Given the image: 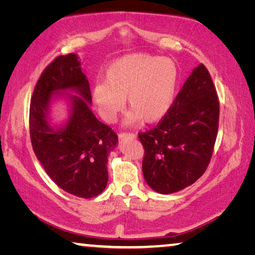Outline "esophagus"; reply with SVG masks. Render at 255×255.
Here are the masks:
<instances>
[{
    "label": "esophagus",
    "mask_w": 255,
    "mask_h": 255,
    "mask_svg": "<svg viewBox=\"0 0 255 255\" xmlns=\"http://www.w3.org/2000/svg\"><path fill=\"white\" fill-rule=\"evenodd\" d=\"M119 138L121 140H125V139H135L136 135L134 133H121L119 135Z\"/></svg>",
    "instance_id": "34e87169"
}]
</instances>
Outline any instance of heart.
<instances>
[{
  "instance_id": "obj_1",
  "label": "heart",
  "mask_w": 255,
  "mask_h": 255,
  "mask_svg": "<svg viewBox=\"0 0 255 255\" xmlns=\"http://www.w3.org/2000/svg\"><path fill=\"white\" fill-rule=\"evenodd\" d=\"M180 73L170 58L146 53H131L108 66L104 83L96 84L91 98L104 122L113 124L124 108L131 109L123 120L124 127L141 122H159L171 111L177 97Z\"/></svg>"
}]
</instances>
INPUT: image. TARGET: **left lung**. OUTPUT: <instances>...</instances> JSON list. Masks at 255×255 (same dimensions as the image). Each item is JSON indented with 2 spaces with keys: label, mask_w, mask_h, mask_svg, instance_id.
<instances>
[{
  "label": "left lung",
  "mask_w": 255,
  "mask_h": 255,
  "mask_svg": "<svg viewBox=\"0 0 255 255\" xmlns=\"http://www.w3.org/2000/svg\"><path fill=\"white\" fill-rule=\"evenodd\" d=\"M219 100L212 78L199 64L187 78L171 111L152 130L140 133L142 172L158 194H172L201 178L218 134Z\"/></svg>",
  "instance_id": "left-lung-1"
}]
</instances>
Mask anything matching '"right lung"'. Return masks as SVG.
Instances as JSON below:
<instances>
[{
	"instance_id": "1",
	"label": "right lung",
	"mask_w": 255,
	"mask_h": 255,
	"mask_svg": "<svg viewBox=\"0 0 255 255\" xmlns=\"http://www.w3.org/2000/svg\"><path fill=\"white\" fill-rule=\"evenodd\" d=\"M81 65L77 54L70 53L45 68L34 89L29 130L35 155L51 180L68 194L92 198L107 186L108 156L119 138L92 113L89 81ZM58 102L68 111L60 123L52 115Z\"/></svg>"
}]
</instances>
